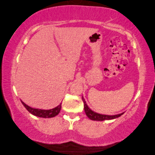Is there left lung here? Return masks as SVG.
<instances>
[{
  "instance_id": "left-lung-1",
  "label": "left lung",
  "mask_w": 155,
  "mask_h": 155,
  "mask_svg": "<svg viewBox=\"0 0 155 155\" xmlns=\"http://www.w3.org/2000/svg\"><path fill=\"white\" fill-rule=\"evenodd\" d=\"M82 99L84 103V109L85 111V113H86L87 116L90 118V119L93 120H98V121H102L104 120H111L114 119V118H116L120 117L122 114H123L124 113H120L119 114H116V115H106V114H101L95 113V112L91 110L89 107L87 106L86 103V101H85L84 98L83 97H82Z\"/></svg>"
}]
</instances>
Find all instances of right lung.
I'll return each instance as SVG.
<instances>
[{
    "label": "right lung",
    "instance_id": "right-lung-1",
    "mask_svg": "<svg viewBox=\"0 0 155 155\" xmlns=\"http://www.w3.org/2000/svg\"><path fill=\"white\" fill-rule=\"evenodd\" d=\"M22 104L24 105V107L26 108L29 113H31L35 116H37L38 117H42V118H52L55 116L60 113V110L61 109V103L55 107L54 108H52L50 110H42V109H38V108H31L28 105L26 104L25 103H23L21 101Z\"/></svg>",
    "mask_w": 155,
    "mask_h": 155
}]
</instances>
